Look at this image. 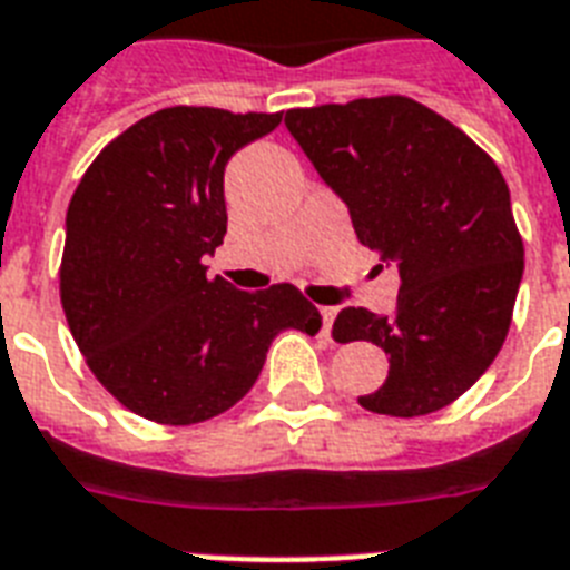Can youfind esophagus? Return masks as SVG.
Here are the masks:
<instances>
[{"label": "esophagus", "instance_id": "esophagus-1", "mask_svg": "<svg viewBox=\"0 0 570 570\" xmlns=\"http://www.w3.org/2000/svg\"><path fill=\"white\" fill-rule=\"evenodd\" d=\"M320 316H322V334H331V325H334L337 307H320Z\"/></svg>", "mask_w": 570, "mask_h": 570}]
</instances>
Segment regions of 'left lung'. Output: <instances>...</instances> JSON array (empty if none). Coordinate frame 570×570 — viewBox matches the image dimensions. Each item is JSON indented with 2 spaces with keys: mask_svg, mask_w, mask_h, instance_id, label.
Segmentation results:
<instances>
[{
  "mask_svg": "<svg viewBox=\"0 0 570 570\" xmlns=\"http://www.w3.org/2000/svg\"><path fill=\"white\" fill-rule=\"evenodd\" d=\"M286 129L346 200L361 245L399 263L396 316L343 307L331 337L387 352V381L357 402L423 416L468 393L512 325L523 239L482 147L423 102L387 94L286 111Z\"/></svg>",
  "mask_w": 570,
  "mask_h": 570,
  "instance_id": "left-lung-1",
  "label": "left lung"
}]
</instances>
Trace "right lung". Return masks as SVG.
Returning <instances> with one entry per match:
<instances>
[{"label": "right lung", "mask_w": 570, "mask_h": 570, "mask_svg": "<svg viewBox=\"0 0 570 570\" xmlns=\"http://www.w3.org/2000/svg\"><path fill=\"white\" fill-rule=\"evenodd\" d=\"M284 111L171 106L102 147L67 206L58 293L85 364L132 414L195 425L239 402L286 328L316 334L293 284L206 277L227 233L224 165Z\"/></svg>", "instance_id": "1"}]
</instances>
